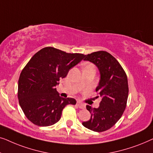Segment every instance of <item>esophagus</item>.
<instances>
[{"mask_svg":"<svg viewBox=\"0 0 153 153\" xmlns=\"http://www.w3.org/2000/svg\"><path fill=\"white\" fill-rule=\"evenodd\" d=\"M76 105H77V106H78L79 108H81V109H84V108H85V104H83V103H81V102H77Z\"/></svg>","mask_w":153,"mask_h":153,"instance_id":"obj_1","label":"esophagus"}]
</instances>
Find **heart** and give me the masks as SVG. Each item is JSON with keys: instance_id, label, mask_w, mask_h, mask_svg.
<instances>
[{"instance_id": "1", "label": "heart", "mask_w": 153, "mask_h": 153, "mask_svg": "<svg viewBox=\"0 0 153 153\" xmlns=\"http://www.w3.org/2000/svg\"><path fill=\"white\" fill-rule=\"evenodd\" d=\"M87 67H94L93 65H91V64H88V65H87L85 67V68H87Z\"/></svg>"}]
</instances>
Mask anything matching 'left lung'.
<instances>
[{"mask_svg": "<svg viewBox=\"0 0 153 153\" xmlns=\"http://www.w3.org/2000/svg\"><path fill=\"white\" fill-rule=\"evenodd\" d=\"M84 60L93 62L100 73L97 97H102L100 106L86 108L91 113L89 120L83 122L86 128L97 132L108 130L121 118L126 108L129 88L126 73L118 60L108 52L100 51L85 56Z\"/></svg>", "mask_w": 153, "mask_h": 153, "instance_id": "obj_1", "label": "left lung"}]
</instances>
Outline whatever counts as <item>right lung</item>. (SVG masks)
<instances>
[{"label":"right lung","instance_id":"add662e5","mask_svg":"<svg viewBox=\"0 0 153 153\" xmlns=\"http://www.w3.org/2000/svg\"><path fill=\"white\" fill-rule=\"evenodd\" d=\"M84 57L82 53H69L48 47L30 58L19 79L18 99L31 123L50 126L59 121L65 106L76 104L74 98L60 97L55 87Z\"/></svg>","mask_w":153,"mask_h":153}]
</instances>
